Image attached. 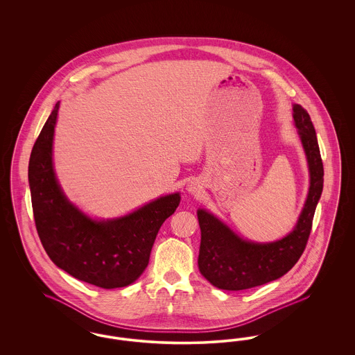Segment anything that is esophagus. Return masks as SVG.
Wrapping results in <instances>:
<instances>
[{
	"label": "esophagus",
	"mask_w": 355,
	"mask_h": 355,
	"mask_svg": "<svg viewBox=\"0 0 355 355\" xmlns=\"http://www.w3.org/2000/svg\"><path fill=\"white\" fill-rule=\"evenodd\" d=\"M186 190H187V193L189 194H197V193H200V190H201V186H200V182L198 181H190L187 186H186Z\"/></svg>",
	"instance_id": "esophagus-1"
}]
</instances>
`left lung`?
I'll list each match as a JSON object with an SVG mask.
<instances>
[{
  "label": "left lung",
  "mask_w": 355,
  "mask_h": 355,
  "mask_svg": "<svg viewBox=\"0 0 355 355\" xmlns=\"http://www.w3.org/2000/svg\"><path fill=\"white\" fill-rule=\"evenodd\" d=\"M294 125L304 146L310 186L297 225L286 236L274 242H253L236 234L226 223L205 209L197 216L201 227L198 268L203 277L222 290H246L281 278L304 253L313 217L323 189V164L315 129L309 113L293 105Z\"/></svg>",
  "instance_id": "1"
}]
</instances>
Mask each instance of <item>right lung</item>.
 I'll return each instance as SVG.
<instances>
[{
	"label": "right lung",
	"mask_w": 355,
	"mask_h": 355,
	"mask_svg": "<svg viewBox=\"0 0 355 355\" xmlns=\"http://www.w3.org/2000/svg\"><path fill=\"white\" fill-rule=\"evenodd\" d=\"M60 101L34 144L29 186L41 243L53 263L71 277L102 288L133 284L149 263L161 225L175 211L173 193L113 220L86 216L62 191L53 166V138Z\"/></svg>",
	"instance_id": "add662e5"
}]
</instances>
